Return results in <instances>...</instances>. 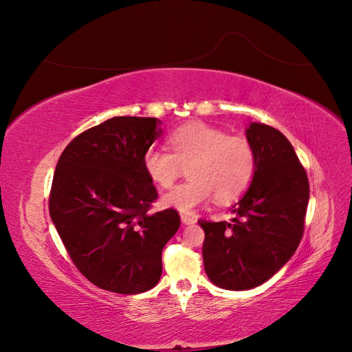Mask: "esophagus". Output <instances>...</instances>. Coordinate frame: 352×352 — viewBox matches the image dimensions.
I'll return each mask as SVG.
<instances>
[{
	"instance_id": "1",
	"label": "esophagus",
	"mask_w": 352,
	"mask_h": 352,
	"mask_svg": "<svg viewBox=\"0 0 352 352\" xmlns=\"http://www.w3.org/2000/svg\"><path fill=\"white\" fill-rule=\"evenodd\" d=\"M180 219H182V223H185V225H192V223L197 221V219L192 214H188V212H182Z\"/></svg>"
}]
</instances>
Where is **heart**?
I'll return each instance as SVG.
<instances>
[{
	"label": "heart",
	"instance_id": "obj_1",
	"mask_svg": "<svg viewBox=\"0 0 352 352\" xmlns=\"http://www.w3.org/2000/svg\"><path fill=\"white\" fill-rule=\"evenodd\" d=\"M168 150L151 146L144 153L146 176L168 189L184 175L190 176L163 197V204L190 211L214 197L217 204H230L247 190L257 170V153L248 138L207 123L192 122L167 135Z\"/></svg>",
	"mask_w": 352,
	"mask_h": 352
}]
</instances>
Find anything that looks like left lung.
Wrapping results in <instances>:
<instances>
[{"instance_id":"1","label":"left lung","mask_w":352,"mask_h":352,"mask_svg":"<svg viewBox=\"0 0 352 352\" xmlns=\"http://www.w3.org/2000/svg\"><path fill=\"white\" fill-rule=\"evenodd\" d=\"M247 138L257 153L252 184L232 207V221L199 219L206 238L202 258L208 279L229 291L269 280L287 263L304 233L310 185L286 136L251 123Z\"/></svg>"}]
</instances>
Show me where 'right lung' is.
Segmentation results:
<instances>
[{"mask_svg":"<svg viewBox=\"0 0 352 352\" xmlns=\"http://www.w3.org/2000/svg\"><path fill=\"white\" fill-rule=\"evenodd\" d=\"M155 117L117 116L82 132L61 153L50 216L76 269L101 289L133 295L162 278V251L180 226L158 198L144 153L162 135Z\"/></svg>","mask_w":352,"mask_h":352,"instance_id":"right-lung-1","label":"right lung"}]
</instances>
